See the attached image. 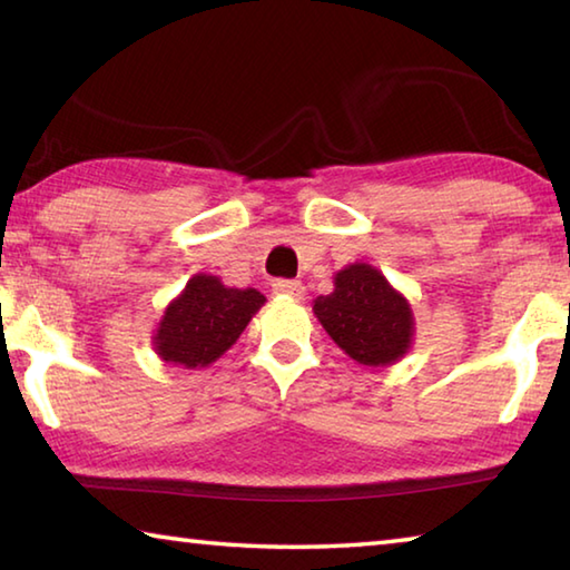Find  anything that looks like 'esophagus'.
I'll return each instance as SVG.
<instances>
[{"mask_svg":"<svg viewBox=\"0 0 570 570\" xmlns=\"http://www.w3.org/2000/svg\"><path fill=\"white\" fill-rule=\"evenodd\" d=\"M272 288H274V294H286L292 298H304V292H306L302 282H292V278H276Z\"/></svg>","mask_w":570,"mask_h":570,"instance_id":"1","label":"esophagus"}]
</instances>
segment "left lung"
Returning <instances> with one entry per match:
<instances>
[{
  "label": "left lung",
  "instance_id": "obj_1",
  "mask_svg": "<svg viewBox=\"0 0 570 570\" xmlns=\"http://www.w3.org/2000/svg\"><path fill=\"white\" fill-rule=\"evenodd\" d=\"M314 314L336 346L364 366H391L411 348V306L368 264L341 268L334 292L314 302Z\"/></svg>",
  "mask_w": 570,
  "mask_h": 570
}]
</instances>
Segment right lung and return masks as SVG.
Listing matches in <instances>:
<instances>
[{"label":"right lung","mask_w":570,"mask_h":570,"mask_svg":"<svg viewBox=\"0 0 570 570\" xmlns=\"http://www.w3.org/2000/svg\"><path fill=\"white\" fill-rule=\"evenodd\" d=\"M264 302L256 288H232L219 276L196 274L164 312L154 351L174 366H209L236 344Z\"/></svg>","instance_id":"1"}]
</instances>
